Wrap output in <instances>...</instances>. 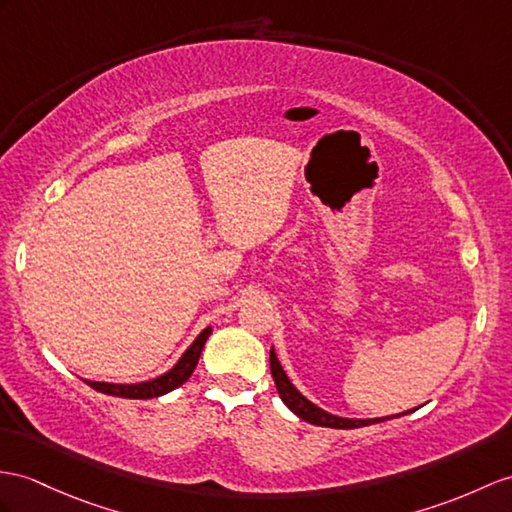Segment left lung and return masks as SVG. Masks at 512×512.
I'll list each match as a JSON object with an SVG mask.
<instances>
[{
  "mask_svg": "<svg viewBox=\"0 0 512 512\" xmlns=\"http://www.w3.org/2000/svg\"><path fill=\"white\" fill-rule=\"evenodd\" d=\"M269 363H271V376H273V382H276V389L280 393V400L289 406V410H293V413L304 419L308 423H313V426H323V428H339V430H352V428H363V426H371V423H380V421H386V419H393V417H402L406 413H400V415H393V417H378V419H347V417H336V415H330L326 413V410L315 406L310 400H306V397L299 393L295 386L291 384L289 376H286L280 360L276 356V352H269Z\"/></svg>",
  "mask_w": 512,
  "mask_h": 512,
  "instance_id": "8db88e82",
  "label": "left lung"
}]
</instances>
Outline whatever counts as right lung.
<instances>
[{"label":"right lung","instance_id":"obj_1","mask_svg":"<svg viewBox=\"0 0 512 512\" xmlns=\"http://www.w3.org/2000/svg\"><path fill=\"white\" fill-rule=\"evenodd\" d=\"M210 332H213V328H210V326L199 332L197 339L191 343L189 350L182 354L178 363L173 365L167 373H162V376H158L154 380L139 382V384H110V382H91V380H84V382L99 393L126 397V400H152V397H160V395H165L173 389H178L180 384H184L186 380L191 378V373L197 367L199 354H202L204 343L210 336Z\"/></svg>","mask_w":512,"mask_h":512}]
</instances>
